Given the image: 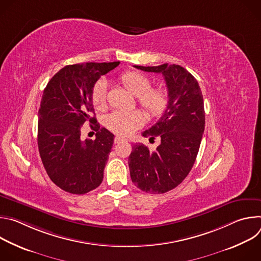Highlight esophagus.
<instances>
[{
    "mask_svg": "<svg viewBox=\"0 0 261 261\" xmlns=\"http://www.w3.org/2000/svg\"><path fill=\"white\" fill-rule=\"evenodd\" d=\"M123 141H127V139L124 138V137H121V136H116L115 137V143H120V142H123Z\"/></svg>",
    "mask_w": 261,
    "mask_h": 261,
    "instance_id": "34e87169",
    "label": "esophagus"
}]
</instances>
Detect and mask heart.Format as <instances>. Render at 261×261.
<instances>
[{
    "instance_id": "b5f03b06",
    "label": "heart",
    "mask_w": 261,
    "mask_h": 261,
    "mask_svg": "<svg viewBox=\"0 0 261 261\" xmlns=\"http://www.w3.org/2000/svg\"><path fill=\"white\" fill-rule=\"evenodd\" d=\"M121 82L124 87L137 96L138 103L145 113L156 117L163 113L167 104V94L161 88H151L152 83L147 76L137 72L124 73ZM106 82L99 80L92 90V101L95 107L103 108L106 103ZM143 116L138 110H115L105 119V126L116 134L129 135L143 124Z\"/></svg>"
}]
</instances>
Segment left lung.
<instances>
[{
    "instance_id": "left-lung-1",
    "label": "left lung",
    "mask_w": 261,
    "mask_h": 261,
    "mask_svg": "<svg viewBox=\"0 0 261 261\" xmlns=\"http://www.w3.org/2000/svg\"><path fill=\"white\" fill-rule=\"evenodd\" d=\"M161 73L168 90V102L160 120L142 136L160 138L155 152L136 143L129 156L132 181L140 190L161 194L174 189L188 175L196 160L204 131L203 97L195 77L178 65L134 66Z\"/></svg>"
}]
</instances>
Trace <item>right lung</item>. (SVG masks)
<instances>
[{"instance_id": "add662e5", "label": "right lung", "mask_w": 261, "mask_h": 261, "mask_svg": "<svg viewBox=\"0 0 261 261\" xmlns=\"http://www.w3.org/2000/svg\"><path fill=\"white\" fill-rule=\"evenodd\" d=\"M120 62L86 63L62 68L44 89L38 111V147L50 179L62 190L86 194L103 180L115 135L94 117L92 90ZM94 125L96 138L82 141L81 126Z\"/></svg>"}]
</instances>
